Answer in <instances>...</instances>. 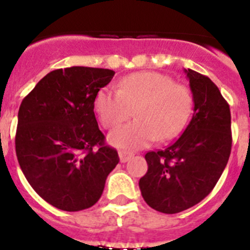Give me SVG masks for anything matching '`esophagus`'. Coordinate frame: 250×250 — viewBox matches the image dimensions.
Wrapping results in <instances>:
<instances>
[{"label":"esophagus","instance_id":"34e87169","mask_svg":"<svg viewBox=\"0 0 250 250\" xmlns=\"http://www.w3.org/2000/svg\"><path fill=\"white\" fill-rule=\"evenodd\" d=\"M118 155H120V160H121V163H125V162H128V160H129L130 158L133 157L132 154L128 153V151H120V153H118Z\"/></svg>","mask_w":250,"mask_h":250}]
</instances>
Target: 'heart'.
Wrapping results in <instances>:
<instances>
[{
    "instance_id": "1",
    "label": "heart",
    "mask_w": 250,
    "mask_h": 250,
    "mask_svg": "<svg viewBox=\"0 0 250 250\" xmlns=\"http://www.w3.org/2000/svg\"><path fill=\"white\" fill-rule=\"evenodd\" d=\"M118 90L102 88L95 111L104 128H114L132 117L137 121L113 130L108 142L116 148L137 150L155 139L169 141L183 130L192 112V93L164 74L142 71L128 75Z\"/></svg>"
}]
</instances>
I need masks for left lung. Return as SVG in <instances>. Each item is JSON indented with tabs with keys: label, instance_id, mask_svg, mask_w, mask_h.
<instances>
[{
	"label": "left lung",
	"instance_id": "8db88e82",
	"mask_svg": "<svg viewBox=\"0 0 250 250\" xmlns=\"http://www.w3.org/2000/svg\"><path fill=\"white\" fill-rule=\"evenodd\" d=\"M193 113L184 133L167 148L146 154L148 171L139 180L144 201L172 214L195 206L221 178L232 148L230 111L207 76L184 69Z\"/></svg>",
	"mask_w": 250,
	"mask_h": 250
}]
</instances>
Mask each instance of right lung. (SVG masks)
<instances>
[{
    "mask_svg": "<svg viewBox=\"0 0 250 250\" xmlns=\"http://www.w3.org/2000/svg\"><path fill=\"white\" fill-rule=\"evenodd\" d=\"M113 76V70L100 67L54 70L20 106L16 154L21 169L42 199L62 211L96 204L120 162L117 150L104 146L93 112L97 92Z\"/></svg>",
    "mask_w": 250,
    "mask_h": 250,
    "instance_id": "right-lung-1",
    "label": "right lung"
}]
</instances>
